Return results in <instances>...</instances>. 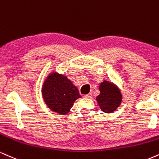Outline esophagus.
Returning a JSON list of instances; mask_svg holds the SVG:
<instances>
[{
  "label": "esophagus",
  "mask_w": 159,
  "mask_h": 159,
  "mask_svg": "<svg viewBox=\"0 0 159 159\" xmlns=\"http://www.w3.org/2000/svg\"><path fill=\"white\" fill-rule=\"evenodd\" d=\"M92 96V93H89V94H87V95H84V98H91Z\"/></svg>",
  "instance_id": "34e87169"
}]
</instances>
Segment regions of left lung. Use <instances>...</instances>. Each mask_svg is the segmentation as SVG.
I'll return each mask as SVG.
<instances>
[{
  "label": "left lung",
  "instance_id": "left-lung-1",
  "mask_svg": "<svg viewBox=\"0 0 159 159\" xmlns=\"http://www.w3.org/2000/svg\"><path fill=\"white\" fill-rule=\"evenodd\" d=\"M99 89L101 93L96 100L101 110L104 112L111 113L121 104V94L116 86L107 81L101 84Z\"/></svg>",
  "mask_w": 159,
  "mask_h": 159
}]
</instances>
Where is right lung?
<instances>
[{
	"label": "right lung",
	"instance_id": "add662e5",
	"mask_svg": "<svg viewBox=\"0 0 159 159\" xmlns=\"http://www.w3.org/2000/svg\"><path fill=\"white\" fill-rule=\"evenodd\" d=\"M42 94L47 107L59 114L67 113L74 101L81 98L70 80L55 72L47 77L43 84Z\"/></svg>",
	"mask_w": 159,
	"mask_h": 159
}]
</instances>
